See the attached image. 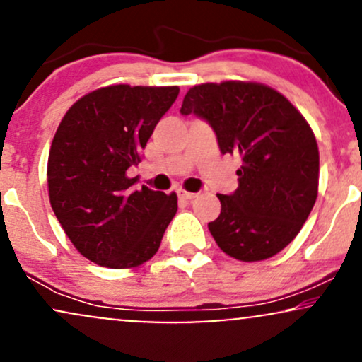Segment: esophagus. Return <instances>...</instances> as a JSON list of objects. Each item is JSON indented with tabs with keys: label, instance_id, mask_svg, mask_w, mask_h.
Returning a JSON list of instances; mask_svg holds the SVG:
<instances>
[{
	"label": "esophagus",
	"instance_id": "esophagus-1",
	"mask_svg": "<svg viewBox=\"0 0 362 362\" xmlns=\"http://www.w3.org/2000/svg\"><path fill=\"white\" fill-rule=\"evenodd\" d=\"M178 197L184 199V201H190V199L197 197V194H195V192H189V190L180 189V190H178Z\"/></svg>",
	"mask_w": 362,
	"mask_h": 362
}]
</instances>
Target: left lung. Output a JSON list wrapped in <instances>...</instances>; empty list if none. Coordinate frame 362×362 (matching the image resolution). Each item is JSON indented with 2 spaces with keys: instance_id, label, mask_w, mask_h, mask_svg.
I'll list each match as a JSON object with an SVG mask.
<instances>
[{
  "instance_id": "1",
  "label": "left lung",
  "mask_w": 362,
  "mask_h": 362,
  "mask_svg": "<svg viewBox=\"0 0 362 362\" xmlns=\"http://www.w3.org/2000/svg\"><path fill=\"white\" fill-rule=\"evenodd\" d=\"M180 112L206 119L223 155H240L238 189L219 194L209 223L218 247L242 262H260L296 238L318 195L320 155L310 124L284 95L264 83L195 85Z\"/></svg>"
}]
</instances>
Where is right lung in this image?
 <instances>
[{"label":"right lung","mask_w":362,"mask_h":362,"mask_svg":"<svg viewBox=\"0 0 362 362\" xmlns=\"http://www.w3.org/2000/svg\"><path fill=\"white\" fill-rule=\"evenodd\" d=\"M178 86L110 85L83 95L54 134L47 160L49 201L83 257L109 269H132L160 248L177 213V194L127 175L143 160L156 124Z\"/></svg>","instance_id":"add662e5"}]
</instances>
